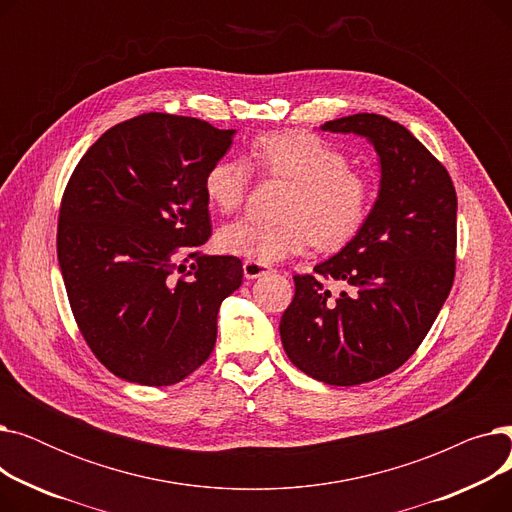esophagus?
Here are the masks:
<instances>
[{
    "mask_svg": "<svg viewBox=\"0 0 512 512\" xmlns=\"http://www.w3.org/2000/svg\"><path fill=\"white\" fill-rule=\"evenodd\" d=\"M242 272H245V278H247V280H255V278H261V276H265V274H270L272 267L265 265V263H259V261L247 259L245 263H242Z\"/></svg>",
    "mask_w": 512,
    "mask_h": 512,
    "instance_id": "esophagus-1",
    "label": "esophagus"
}]
</instances>
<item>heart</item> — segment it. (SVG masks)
Listing matches in <instances>:
<instances>
[{"instance_id":"obj_1","label":"heart","mask_w":512,"mask_h":512,"mask_svg":"<svg viewBox=\"0 0 512 512\" xmlns=\"http://www.w3.org/2000/svg\"><path fill=\"white\" fill-rule=\"evenodd\" d=\"M251 161L259 172L290 182L280 209L284 220H234L215 236L220 251L276 263L303 253L311 242L321 251L340 249L365 226L373 182L326 139L305 130L265 132L251 143ZM249 182L245 159L222 157L207 168L203 193L213 209L230 213L245 201Z\"/></svg>"}]
</instances>
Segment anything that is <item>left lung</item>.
Returning <instances> with one entry per match:
<instances>
[{"label": "left lung", "mask_w": 512, "mask_h": 512, "mask_svg": "<svg viewBox=\"0 0 512 512\" xmlns=\"http://www.w3.org/2000/svg\"><path fill=\"white\" fill-rule=\"evenodd\" d=\"M321 130L365 137L380 157V193L361 232L315 276H294L280 319L282 346L301 371L330 386L392 373L427 336L454 282L456 191L440 161L398 122L378 114ZM340 279L338 298L323 278Z\"/></svg>", "instance_id": "left-lung-1"}]
</instances>
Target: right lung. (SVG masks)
<instances>
[{
	"label": "right lung",
	"mask_w": 512,
	"mask_h": 512,
	"mask_svg": "<svg viewBox=\"0 0 512 512\" xmlns=\"http://www.w3.org/2000/svg\"><path fill=\"white\" fill-rule=\"evenodd\" d=\"M234 130L149 112L116 124L78 161L60 205L58 261L93 355L118 378L172 386L215 346L242 263L203 255L207 168Z\"/></svg>",
	"instance_id": "1"
}]
</instances>
